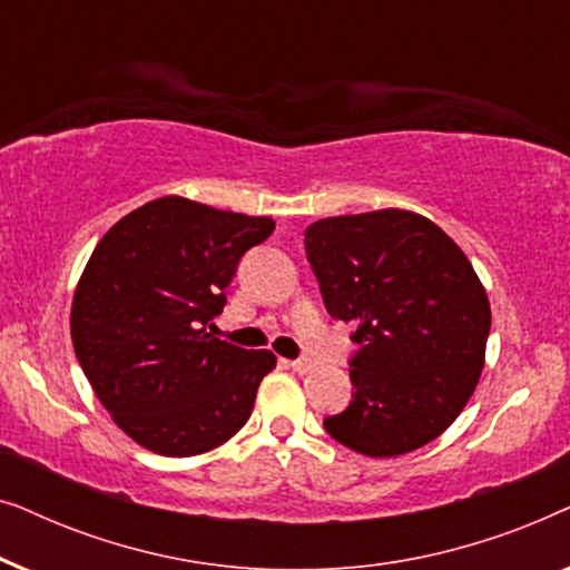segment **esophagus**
<instances>
[{
    "instance_id": "1",
    "label": "esophagus",
    "mask_w": 570,
    "mask_h": 570,
    "mask_svg": "<svg viewBox=\"0 0 570 570\" xmlns=\"http://www.w3.org/2000/svg\"><path fill=\"white\" fill-rule=\"evenodd\" d=\"M291 368L295 373H311L314 371V361L311 357H298V361H291Z\"/></svg>"
}]
</instances>
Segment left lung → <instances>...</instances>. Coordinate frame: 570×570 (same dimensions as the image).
Here are the masks:
<instances>
[{"label":"left lung","instance_id":"1","mask_svg":"<svg viewBox=\"0 0 570 570\" xmlns=\"http://www.w3.org/2000/svg\"><path fill=\"white\" fill-rule=\"evenodd\" d=\"M303 236L326 311L355 326V394L326 433L379 459L439 439L485 363L490 303L470 259L407 209L326 217Z\"/></svg>","mask_w":570,"mask_h":570}]
</instances>
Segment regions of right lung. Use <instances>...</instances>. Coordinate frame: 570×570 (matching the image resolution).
Segmentation results:
<instances>
[{
    "label": "right lung",
    "instance_id": "add662e5",
    "mask_svg": "<svg viewBox=\"0 0 570 570\" xmlns=\"http://www.w3.org/2000/svg\"><path fill=\"white\" fill-rule=\"evenodd\" d=\"M275 230L248 217L160 197L100 238L72 301V345L116 425L163 456H194L246 425L269 350L213 337L225 287Z\"/></svg>",
    "mask_w": 570,
    "mask_h": 570
}]
</instances>
